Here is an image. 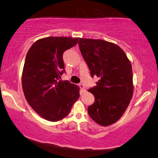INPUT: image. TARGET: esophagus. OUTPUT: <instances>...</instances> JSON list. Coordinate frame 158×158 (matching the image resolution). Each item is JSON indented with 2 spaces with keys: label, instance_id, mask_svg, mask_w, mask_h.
<instances>
[{
  "label": "esophagus",
  "instance_id": "obj_1",
  "mask_svg": "<svg viewBox=\"0 0 158 158\" xmlns=\"http://www.w3.org/2000/svg\"><path fill=\"white\" fill-rule=\"evenodd\" d=\"M79 87H80V88H81V89L82 91V92H85V87L83 85L80 84L79 85Z\"/></svg>",
  "mask_w": 158,
  "mask_h": 158
}]
</instances>
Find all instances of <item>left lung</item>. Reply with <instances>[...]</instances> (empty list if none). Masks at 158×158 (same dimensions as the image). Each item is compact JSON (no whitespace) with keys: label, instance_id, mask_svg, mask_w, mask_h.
Returning <instances> with one entry per match:
<instances>
[{"label":"left lung","instance_id":"1","mask_svg":"<svg viewBox=\"0 0 158 158\" xmlns=\"http://www.w3.org/2000/svg\"><path fill=\"white\" fill-rule=\"evenodd\" d=\"M80 51L92 77L99 79L89 92L94 103L87 110L99 125L107 126L119 119L133 94L131 63L119 46L102 40L80 39Z\"/></svg>","mask_w":158,"mask_h":158}]
</instances>
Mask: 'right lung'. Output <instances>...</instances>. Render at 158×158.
<instances>
[{
    "mask_svg": "<svg viewBox=\"0 0 158 158\" xmlns=\"http://www.w3.org/2000/svg\"><path fill=\"white\" fill-rule=\"evenodd\" d=\"M79 38L50 37L37 40L25 60L22 87L30 106L49 121L65 118L80 96L79 87L62 81L63 53L76 45Z\"/></svg>",
    "mask_w": 158,
    "mask_h": 158,
    "instance_id": "obj_1",
    "label": "right lung"
}]
</instances>
